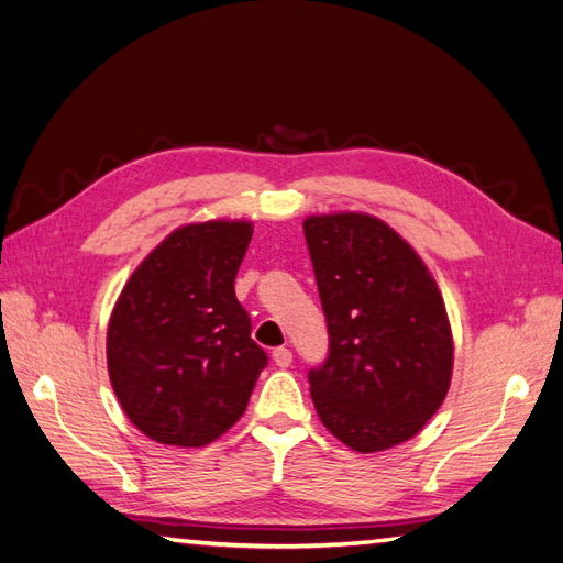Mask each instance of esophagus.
<instances>
[{
	"instance_id": "esophagus-1",
	"label": "esophagus",
	"mask_w": 563,
	"mask_h": 563,
	"mask_svg": "<svg viewBox=\"0 0 563 563\" xmlns=\"http://www.w3.org/2000/svg\"><path fill=\"white\" fill-rule=\"evenodd\" d=\"M273 362H276L280 369H287L292 364V352L287 347H276L273 350Z\"/></svg>"
}]
</instances>
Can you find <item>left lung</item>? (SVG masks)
<instances>
[{"instance_id": "8db88e82", "label": "left lung", "mask_w": 563, "mask_h": 563, "mask_svg": "<svg viewBox=\"0 0 563 563\" xmlns=\"http://www.w3.org/2000/svg\"><path fill=\"white\" fill-rule=\"evenodd\" d=\"M329 323V357L309 369L323 427L374 453L412 439L449 394L453 338L424 261L367 213L305 220Z\"/></svg>"}]
</instances>
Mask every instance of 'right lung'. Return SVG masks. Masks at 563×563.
Listing matches in <instances>:
<instances>
[{
	"label": "right lung",
	"instance_id": "add662e5",
	"mask_svg": "<svg viewBox=\"0 0 563 563\" xmlns=\"http://www.w3.org/2000/svg\"><path fill=\"white\" fill-rule=\"evenodd\" d=\"M252 222L175 230L143 258L108 325V372L129 420L169 446H206L240 420L268 355L234 278Z\"/></svg>",
	"mask_w": 563,
	"mask_h": 563
}]
</instances>
